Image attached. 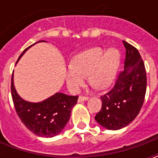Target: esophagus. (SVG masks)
I'll return each instance as SVG.
<instances>
[{
	"label": "esophagus",
	"mask_w": 158,
	"mask_h": 158,
	"mask_svg": "<svg viewBox=\"0 0 158 158\" xmlns=\"http://www.w3.org/2000/svg\"><path fill=\"white\" fill-rule=\"evenodd\" d=\"M88 98H89L88 96H86V95H81V96L78 98V102H82V101L87 100Z\"/></svg>",
	"instance_id": "esophagus-1"
}]
</instances>
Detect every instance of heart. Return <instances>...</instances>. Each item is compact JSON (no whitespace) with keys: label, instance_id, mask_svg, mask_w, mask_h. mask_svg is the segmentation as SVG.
<instances>
[{"label":"heart","instance_id":"1","mask_svg":"<svg viewBox=\"0 0 158 158\" xmlns=\"http://www.w3.org/2000/svg\"><path fill=\"white\" fill-rule=\"evenodd\" d=\"M120 62V52L116 48L105 51L93 47L77 54L65 71L66 82L71 90L76 91L88 76L89 82L98 89L109 87L113 82Z\"/></svg>","mask_w":158,"mask_h":158}]
</instances>
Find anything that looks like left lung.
<instances>
[{
  "instance_id": "obj_1",
  "label": "left lung",
  "mask_w": 158,
  "mask_h": 158,
  "mask_svg": "<svg viewBox=\"0 0 158 158\" xmlns=\"http://www.w3.org/2000/svg\"><path fill=\"white\" fill-rule=\"evenodd\" d=\"M125 69L117 76L113 88L101 96L102 107L95 119L110 130L124 127L136 118L143 105L147 76L142 56L136 48L123 41Z\"/></svg>"
}]
</instances>
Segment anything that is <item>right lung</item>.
Listing matches in <instances>:
<instances>
[{
  "label": "right lung",
  "instance_id": "1",
  "mask_svg": "<svg viewBox=\"0 0 158 158\" xmlns=\"http://www.w3.org/2000/svg\"><path fill=\"white\" fill-rule=\"evenodd\" d=\"M29 47L22 52L18 60ZM11 95L15 112L22 122L31 132L41 137H53L63 130L69 120L71 110L78 99V96L56 93L40 103L24 101L15 91L13 74L11 77Z\"/></svg>",
  "mask_w": 158,
  "mask_h": 158
}]
</instances>
